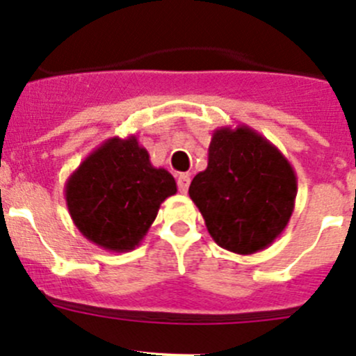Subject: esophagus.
Listing matches in <instances>:
<instances>
[{
  "mask_svg": "<svg viewBox=\"0 0 356 356\" xmlns=\"http://www.w3.org/2000/svg\"><path fill=\"white\" fill-rule=\"evenodd\" d=\"M189 184H191V177L188 174H181L177 177V188L181 193H188L189 189Z\"/></svg>",
  "mask_w": 356,
  "mask_h": 356,
  "instance_id": "obj_1",
  "label": "esophagus"
}]
</instances>
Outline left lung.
<instances>
[{
	"label": "left lung",
	"instance_id": "obj_1",
	"mask_svg": "<svg viewBox=\"0 0 356 356\" xmlns=\"http://www.w3.org/2000/svg\"><path fill=\"white\" fill-rule=\"evenodd\" d=\"M189 197L216 244L249 256L271 245L286 228L297 174L256 129L223 126L213 131L208 167L193 179Z\"/></svg>",
	"mask_w": 356,
	"mask_h": 356
}]
</instances>
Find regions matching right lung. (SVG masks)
Returning a JSON list of instances; mask_svg holds the SVG:
<instances>
[{
    "label": "right lung",
    "instance_id": "obj_1",
    "mask_svg": "<svg viewBox=\"0 0 356 356\" xmlns=\"http://www.w3.org/2000/svg\"><path fill=\"white\" fill-rule=\"evenodd\" d=\"M175 193L170 172L152 165L134 134L104 141L65 184L74 225L85 238L111 252H129L140 245L160 204Z\"/></svg>",
    "mask_w": 356,
    "mask_h": 356
}]
</instances>
